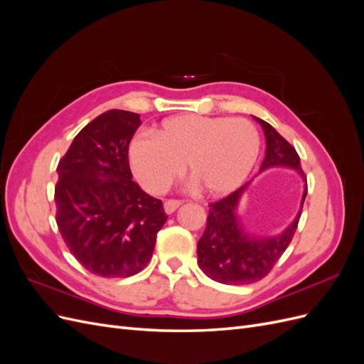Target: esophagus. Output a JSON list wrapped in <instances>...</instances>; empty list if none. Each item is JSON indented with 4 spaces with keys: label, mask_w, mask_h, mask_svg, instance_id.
Returning <instances> with one entry per match:
<instances>
[{
    "label": "esophagus",
    "mask_w": 364,
    "mask_h": 364,
    "mask_svg": "<svg viewBox=\"0 0 364 364\" xmlns=\"http://www.w3.org/2000/svg\"><path fill=\"white\" fill-rule=\"evenodd\" d=\"M181 205H182V202H181V200L170 199V200H165V203H164V209H165V213H167V214H173V213L176 211V209H178Z\"/></svg>",
    "instance_id": "esophagus-1"
}]
</instances>
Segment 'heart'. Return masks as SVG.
Listing matches in <instances>:
<instances>
[{
  "mask_svg": "<svg viewBox=\"0 0 364 364\" xmlns=\"http://www.w3.org/2000/svg\"><path fill=\"white\" fill-rule=\"evenodd\" d=\"M259 132L246 118L176 115L129 144V164L141 185L161 193L188 178L209 196L232 193L246 181L259 153Z\"/></svg>",
  "mask_w": 364,
  "mask_h": 364,
  "instance_id": "b5f03b06",
  "label": "heart"
}]
</instances>
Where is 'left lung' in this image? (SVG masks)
<instances>
[{
    "instance_id": "obj_1",
    "label": "left lung",
    "mask_w": 364,
    "mask_h": 364,
    "mask_svg": "<svg viewBox=\"0 0 364 364\" xmlns=\"http://www.w3.org/2000/svg\"><path fill=\"white\" fill-rule=\"evenodd\" d=\"M253 118L261 124L267 144L261 171L270 167L294 168L304 178L305 186L299 213L293 223L277 237H253L243 230L237 215V206L249 183L240 186L225 199L209 205L206 229L197 243V264L208 278L229 285H246L267 277L290 245L308 191L306 178L294 147L266 121Z\"/></svg>"
}]
</instances>
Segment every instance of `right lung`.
<instances>
[{
    "mask_svg": "<svg viewBox=\"0 0 364 364\" xmlns=\"http://www.w3.org/2000/svg\"><path fill=\"white\" fill-rule=\"evenodd\" d=\"M138 114L112 109L86 124L59 161L56 222L82 266L102 278L144 269L167 222L162 202L132 181L129 144Z\"/></svg>",
    "mask_w": 364,
    "mask_h": 364,
    "instance_id": "right-lung-1",
    "label": "right lung"
}]
</instances>
